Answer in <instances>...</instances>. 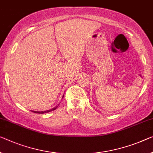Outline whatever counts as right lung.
I'll return each mask as SVG.
<instances>
[{
    "label": "right lung",
    "mask_w": 153,
    "mask_h": 153,
    "mask_svg": "<svg viewBox=\"0 0 153 153\" xmlns=\"http://www.w3.org/2000/svg\"><path fill=\"white\" fill-rule=\"evenodd\" d=\"M57 107H54V108H53L52 109H50V110H47V111H31L32 112H33V113H36V114H45V113H48V112H50V111H54V110H55L56 109H57Z\"/></svg>",
    "instance_id": "1"
}]
</instances>
